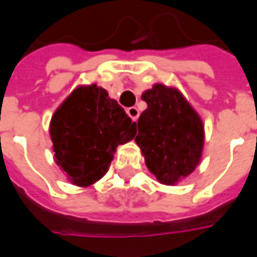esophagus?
<instances>
[{"instance_id":"1","label":"esophagus","mask_w":257,"mask_h":257,"mask_svg":"<svg viewBox=\"0 0 257 257\" xmlns=\"http://www.w3.org/2000/svg\"><path fill=\"white\" fill-rule=\"evenodd\" d=\"M126 113H128L129 117L134 119V121H136V119L139 118V114H140V113H139L138 107H135V106H134V107H129V109L126 110Z\"/></svg>"}]
</instances>
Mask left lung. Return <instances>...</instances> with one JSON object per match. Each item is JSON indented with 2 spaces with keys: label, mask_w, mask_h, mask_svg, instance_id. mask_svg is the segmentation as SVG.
Segmentation results:
<instances>
[{
  "label": "left lung",
  "mask_w": 257,
  "mask_h": 257,
  "mask_svg": "<svg viewBox=\"0 0 257 257\" xmlns=\"http://www.w3.org/2000/svg\"><path fill=\"white\" fill-rule=\"evenodd\" d=\"M142 99L147 109L138 121V144L148 170L166 185L189 176L200 163L204 125L180 91L154 84Z\"/></svg>",
  "instance_id": "8db88e82"
}]
</instances>
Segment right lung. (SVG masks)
Returning <instances> with one entry per match:
<instances>
[{"instance_id": "add662e5", "label": "right lung", "mask_w": 257, "mask_h": 257, "mask_svg": "<svg viewBox=\"0 0 257 257\" xmlns=\"http://www.w3.org/2000/svg\"><path fill=\"white\" fill-rule=\"evenodd\" d=\"M135 135L136 122L96 84L77 87L50 121L56 163L77 187H90L100 180L109 170L115 148Z\"/></svg>"}]
</instances>
